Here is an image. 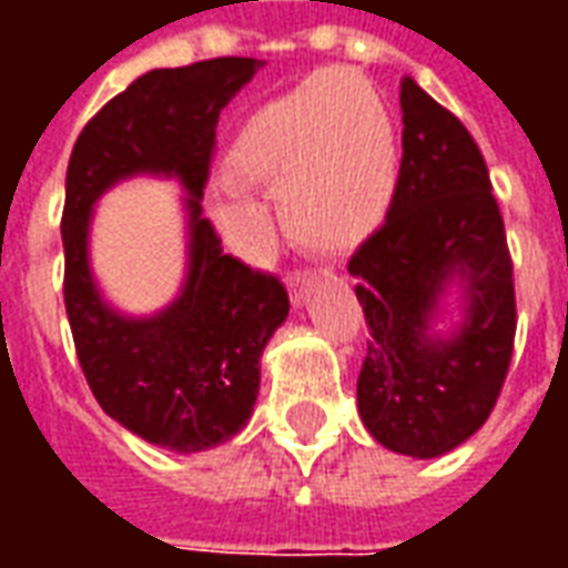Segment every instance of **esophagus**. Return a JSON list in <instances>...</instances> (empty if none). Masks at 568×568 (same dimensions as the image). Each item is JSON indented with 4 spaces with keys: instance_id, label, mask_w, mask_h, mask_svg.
Segmentation results:
<instances>
[{
    "instance_id": "obj_1",
    "label": "esophagus",
    "mask_w": 568,
    "mask_h": 568,
    "mask_svg": "<svg viewBox=\"0 0 568 568\" xmlns=\"http://www.w3.org/2000/svg\"><path fill=\"white\" fill-rule=\"evenodd\" d=\"M310 280H313V273L310 271L285 273V285H288V292H292V297H295V301H301V295H304V288L310 285Z\"/></svg>"
}]
</instances>
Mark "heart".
I'll use <instances>...</instances> for the list:
<instances>
[{"instance_id":"b5f03b06","label":"heart","mask_w":568,"mask_h":568,"mask_svg":"<svg viewBox=\"0 0 568 568\" xmlns=\"http://www.w3.org/2000/svg\"><path fill=\"white\" fill-rule=\"evenodd\" d=\"M224 173L236 187H276L280 219L295 240L346 246L368 234L393 203V115L365 75L320 69L243 121Z\"/></svg>"}]
</instances>
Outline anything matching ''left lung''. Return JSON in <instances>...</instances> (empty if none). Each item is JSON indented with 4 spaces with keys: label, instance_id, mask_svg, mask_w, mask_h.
Masks as SVG:
<instances>
[{
    "label": "left lung",
    "instance_id": "8db88e82",
    "mask_svg": "<svg viewBox=\"0 0 568 568\" xmlns=\"http://www.w3.org/2000/svg\"><path fill=\"white\" fill-rule=\"evenodd\" d=\"M402 166L386 222L356 248L349 273L368 322L358 414L383 447L440 456L496 407L517 332L514 264L484 154L450 109L402 81ZM450 282L466 320L450 338L427 322Z\"/></svg>",
    "mask_w": 568,
    "mask_h": 568
}]
</instances>
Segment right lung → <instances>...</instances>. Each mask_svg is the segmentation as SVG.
I'll return each instance as SVG.
<instances>
[{
	"mask_svg": "<svg viewBox=\"0 0 568 568\" xmlns=\"http://www.w3.org/2000/svg\"><path fill=\"white\" fill-rule=\"evenodd\" d=\"M255 67L252 57H215L151 69L84 124L69 158L60 231L75 356L109 417L175 453L206 450L243 428L258 395L261 349L288 316L285 285L224 255L200 206L219 112ZM133 172L179 174L192 194L186 285L151 321L109 311L87 267L92 200Z\"/></svg>",
	"mask_w": 568,
	"mask_h": 568,
	"instance_id": "1",
	"label": "right lung"
}]
</instances>
